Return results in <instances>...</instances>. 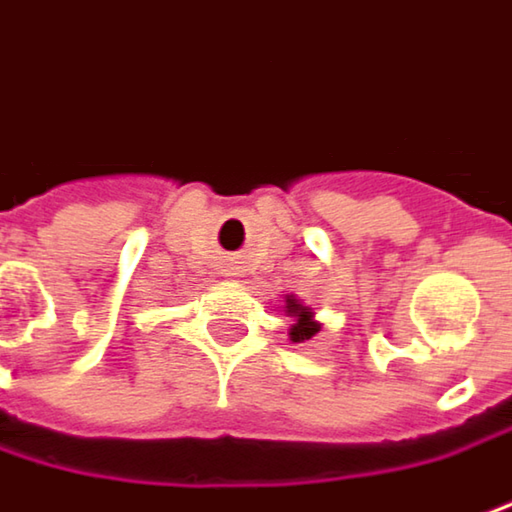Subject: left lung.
<instances>
[{
    "label": "left lung",
    "mask_w": 512,
    "mask_h": 512,
    "mask_svg": "<svg viewBox=\"0 0 512 512\" xmlns=\"http://www.w3.org/2000/svg\"><path fill=\"white\" fill-rule=\"evenodd\" d=\"M287 307H290V313H296L299 316V322L290 328V337H293V343H304V340H310L319 328H316V322L310 319V307H304L296 299H287Z\"/></svg>",
    "instance_id": "8db88e82"
}]
</instances>
